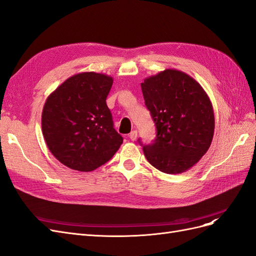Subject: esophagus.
I'll return each mask as SVG.
<instances>
[{
    "instance_id": "esophagus-1",
    "label": "esophagus",
    "mask_w": 256,
    "mask_h": 256,
    "mask_svg": "<svg viewBox=\"0 0 256 256\" xmlns=\"http://www.w3.org/2000/svg\"><path fill=\"white\" fill-rule=\"evenodd\" d=\"M136 136H138V131L136 130L131 131V132L129 134V138H130L131 141H136Z\"/></svg>"
}]
</instances>
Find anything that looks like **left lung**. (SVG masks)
I'll return each mask as SVG.
<instances>
[{
    "instance_id": "left-lung-1",
    "label": "left lung",
    "mask_w": 256,
    "mask_h": 256,
    "mask_svg": "<svg viewBox=\"0 0 256 256\" xmlns=\"http://www.w3.org/2000/svg\"><path fill=\"white\" fill-rule=\"evenodd\" d=\"M145 106L157 129L154 143L143 145L150 164L166 174L192 168L212 144L214 115L210 99L200 83L176 69L141 83Z\"/></svg>"
}]
</instances>
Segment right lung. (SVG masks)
<instances>
[{
  "label": "right lung",
  "mask_w": 256,
  "mask_h": 256,
  "mask_svg": "<svg viewBox=\"0 0 256 256\" xmlns=\"http://www.w3.org/2000/svg\"><path fill=\"white\" fill-rule=\"evenodd\" d=\"M113 78L81 72L68 78L47 98L42 128L49 150L60 164L90 172L118 150L122 136L113 127L106 99Z\"/></svg>",
  "instance_id": "add662e5"
}]
</instances>
